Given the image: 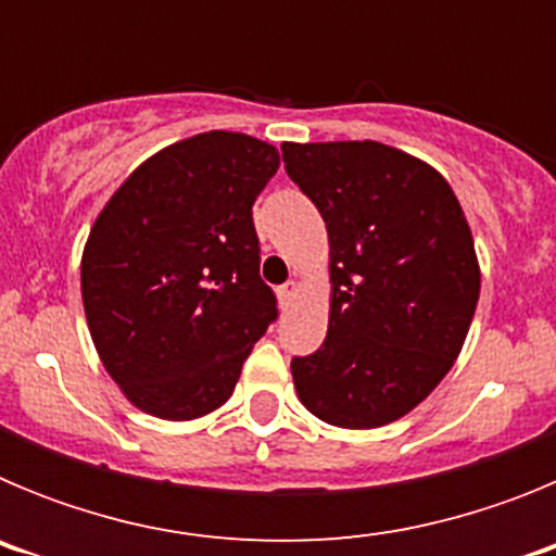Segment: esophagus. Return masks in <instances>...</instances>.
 <instances>
[{"mask_svg":"<svg viewBox=\"0 0 556 556\" xmlns=\"http://www.w3.org/2000/svg\"><path fill=\"white\" fill-rule=\"evenodd\" d=\"M294 294H298V283L294 281H287L283 287H278V301H281V306H289Z\"/></svg>","mask_w":556,"mask_h":556,"instance_id":"1","label":"esophagus"}]
</instances>
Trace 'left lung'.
<instances>
[{
  "label": "left lung",
  "mask_w": 556,
  "mask_h": 556,
  "mask_svg": "<svg viewBox=\"0 0 556 556\" xmlns=\"http://www.w3.org/2000/svg\"><path fill=\"white\" fill-rule=\"evenodd\" d=\"M331 248L320 351L292 358L303 406L339 429L415 409L451 370L479 303L468 219L440 172L378 141L281 144Z\"/></svg>",
  "instance_id": "obj_1"
}]
</instances>
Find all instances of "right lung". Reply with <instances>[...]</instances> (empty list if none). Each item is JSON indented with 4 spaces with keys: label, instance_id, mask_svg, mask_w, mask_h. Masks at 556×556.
<instances>
[{
    "label": "right lung",
    "instance_id": "right-lung-1",
    "mask_svg": "<svg viewBox=\"0 0 556 556\" xmlns=\"http://www.w3.org/2000/svg\"><path fill=\"white\" fill-rule=\"evenodd\" d=\"M278 164L267 141L200 132L144 161L97 217L80 269L88 331L147 415L219 409L278 317L253 225Z\"/></svg>",
    "mask_w": 556,
    "mask_h": 556
}]
</instances>
